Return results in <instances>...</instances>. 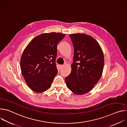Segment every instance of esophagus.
<instances>
[{"label":"esophagus","mask_w":127,"mask_h":127,"mask_svg":"<svg viewBox=\"0 0 127 127\" xmlns=\"http://www.w3.org/2000/svg\"><path fill=\"white\" fill-rule=\"evenodd\" d=\"M64 66V65H60V68H63Z\"/></svg>","instance_id":"1"}]
</instances>
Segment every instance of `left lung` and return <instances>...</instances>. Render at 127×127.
I'll use <instances>...</instances> for the list:
<instances>
[{
	"label": "left lung",
	"mask_w": 127,
	"mask_h": 127,
	"mask_svg": "<svg viewBox=\"0 0 127 127\" xmlns=\"http://www.w3.org/2000/svg\"><path fill=\"white\" fill-rule=\"evenodd\" d=\"M69 36L74 47L73 63L65 82L72 93L82 95L90 92L99 80L104 67L103 53L91 35L77 33Z\"/></svg>",
	"instance_id": "obj_1"
}]
</instances>
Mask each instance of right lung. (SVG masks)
<instances>
[{"instance_id":"add662e5","label":"right lung","mask_w":127,"mask_h":127,"mask_svg":"<svg viewBox=\"0 0 127 127\" xmlns=\"http://www.w3.org/2000/svg\"><path fill=\"white\" fill-rule=\"evenodd\" d=\"M65 36L59 32L44 33L34 38L25 49L21 69L32 91L42 93L51 87L58 72L55 63L57 45Z\"/></svg>"}]
</instances>
